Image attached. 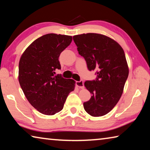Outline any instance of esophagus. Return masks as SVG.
Here are the masks:
<instances>
[{
    "instance_id": "1",
    "label": "esophagus",
    "mask_w": 150,
    "mask_h": 150,
    "mask_svg": "<svg viewBox=\"0 0 150 150\" xmlns=\"http://www.w3.org/2000/svg\"><path fill=\"white\" fill-rule=\"evenodd\" d=\"M76 85H77V87H79V88H84V83H83V81H77V82H76Z\"/></svg>"
}]
</instances>
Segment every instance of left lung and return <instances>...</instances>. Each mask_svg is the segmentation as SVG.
<instances>
[{
	"label": "left lung",
	"mask_w": 150,
	"mask_h": 150,
	"mask_svg": "<svg viewBox=\"0 0 150 150\" xmlns=\"http://www.w3.org/2000/svg\"><path fill=\"white\" fill-rule=\"evenodd\" d=\"M89 71L97 69L95 81H87L85 87L92 94L83 103L85 111L94 117L112 110L120 100L128 78L129 69L120 45L106 35L87 33L73 37Z\"/></svg>",
	"instance_id": "obj_1"
}]
</instances>
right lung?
Returning a JSON list of instances; mask_svg holds the SVG:
<instances>
[{
  "label": "right lung",
  "mask_w": 150,
  "mask_h": 150,
  "mask_svg": "<svg viewBox=\"0 0 150 150\" xmlns=\"http://www.w3.org/2000/svg\"><path fill=\"white\" fill-rule=\"evenodd\" d=\"M72 36L48 34L33 42L21 55L18 81L28 102L40 113L54 115L63 108L75 81L56 75L61 69L59 57L69 46Z\"/></svg>",
  "instance_id": "1"
}]
</instances>
